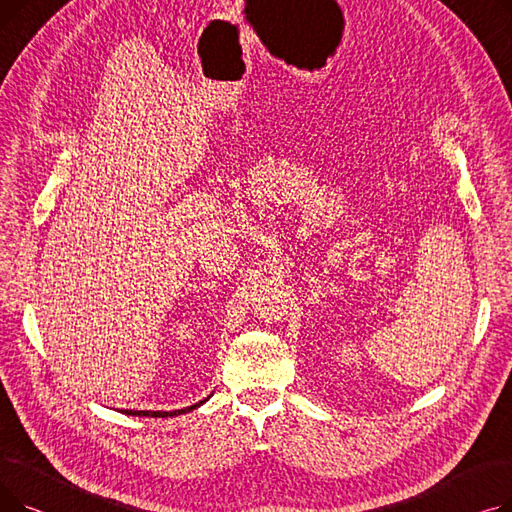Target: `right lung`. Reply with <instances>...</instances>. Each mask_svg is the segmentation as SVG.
Segmentation results:
<instances>
[{
  "mask_svg": "<svg viewBox=\"0 0 512 512\" xmlns=\"http://www.w3.org/2000/svg\"><path fill=\"white\" fill-rule=\"evenodd\" d=\"M207 400V398H205ZM205 400H201V402H197V405H193V407H186V409H180V411H122V413H126V415H139V417H174V415H182V413H188V411H193V409H197L199 405H203Z\"/></svg>",
  "mask_w": 512,
  "mask_h": 512,
  "instance_id": "add662e5",
  "label": "right lung"
}]
</instances>
